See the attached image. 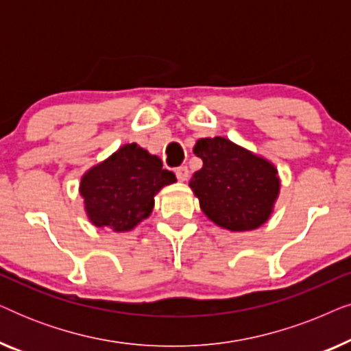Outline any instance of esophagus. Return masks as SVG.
I'll return each instance as SVG.
<instances>
[{"instance_id":"34e87169","label":"esophagus","mask_w":351,"mask_h":351,"mask_svg":"<svg viewBox=\"0 0 351 351\" xmlns=\"http://www.w3.org/2000/svg\"><path fill=\"white\" fill-rule=\"evenodd\" d=\"M176 176H177V179H179L180 182H185L186 179H189V176H190L189 167H186V166L177 167V169H176Z\"/></svg>"}]
</instances>
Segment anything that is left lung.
Returning a JSON list of instances; mask_svg holds the SVG:
<instances>
[{"label":"left lung","mask_w":351,"mask_h":351,"mask_svg":"<svg viewBox=\"0 0 351 351\" xmlns=\"http://www.w3.org/2000/svg\"><path fill=\"white\" fill-rule=\"evenodd\" d=\"M193 152L203 167L189 185L209 220L230 232H249L270 219L280 195L270 161L225 137L199 138Z\"/></svg>","instance_id":"1"}]
</instances>
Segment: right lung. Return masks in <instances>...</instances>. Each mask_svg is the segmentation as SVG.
<instances>
[{
	"instance_id": "add662e5",
	"label": "right lung",
	"mask_w": 351,
	"mask_h": 351,
	"mask_svg": "<svg viewBox=\"0 0 351 351\" xmlns=\"http://www.w3.org/2000/svg\"><path fill=\"white\" fill-rule=\"evenodd\" d=\"M176 180L156 155L137 143H126L81 177L80 195L93 225L121 233L147 219L155 195Z\"/></svg>"
}]
</instances>
